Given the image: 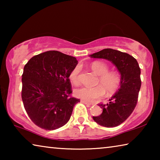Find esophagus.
<instances>
[{
  "instance_id": "obj_1",
  "label": "esophagus",
  "mask_w": 160,
  "mask_h": 160,
  "mask_svg": "<svg viewBox=\"0 0 160 160\" xmlns=\"http://www.w3.org/2000/svg\"><path fill=\"white\" fill-rule=\"evenodd\" d=\"M81 102H82V103H84V104H85L87 105H92V103L88 102H87V101H85V100H83V99L81 100Z\"/></svg>"
}]
</instances>
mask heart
Listing matches in <instances>:
<instances>
[{"label":"heart","mask_w":160,"mask_h":160,"mask_svg":"<svg viewBox=\"0 0 160 160\" xmlns=\"http://www.w3.org/2000/svg\"><path fill=\"white\" fill-rule=\"evenodd\" d=\"M94 74L98 75L97 85L94 88L82 86L74 90L75 96L85 101L92 102L104 95L105 91L108 94H113L117 92L121 85V76L117 71H109V68L106 63L100 61L93 62L90 66ZM80 66H75L69 74L70 82L78 84L79 82Z\"/></svg>","instance_id":"b5f03b06"}]
</instances>
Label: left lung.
<instances>
[{
  "instance_id": "1",
  "label": "left lung",
  "mask_w": 160,
  "mask_h": 160,
  "mask_svg": "<svg viewBox=\"0 0 160 160\" xmlns=\"http://www.w3.org/2000/svg\"><path fill=\"white\" fill-rule=\"evenodd\" d=\"M90 56L112 61L120 72L121 87L108 104H99L103 109L102 114L93 116L94 121L102 126L113 128L119 126L129 117L137 104L141 87L138 63L128 53L112 48H104Z\"/></svg>"
}]
</instances>
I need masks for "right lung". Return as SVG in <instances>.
Segmentation results:
<instances>
[{
    "label": "right lung",
    "mask_w": 160,
    "mask_h": 160,
    "mask_svg": "<svg viewBox=\"0 0 160 160\" xmlns=\"http://www.w3.org/2000/svg\"><path fill=\"white\" fill-rule=\"evenodd\" d=\"M76 58L48 51L29 59L22 75V99L35 125L51 131L67 123L79 99L72 92L69 74Z\"/></svg>",
    "instance_id": "add662e5"
}]
</instances>
